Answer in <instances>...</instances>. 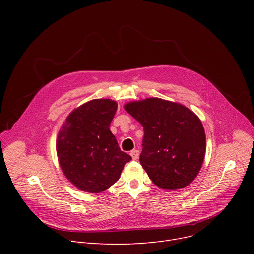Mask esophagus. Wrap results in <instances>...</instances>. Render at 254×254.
<instances>
[{
    "instance_id": "obj_1",
    "label": "esophagus",
    "mask_w": 254,
    "mask_h": 254,
    "mask_svg": "<svg viewBox=\"0 0 254 254\" xmlns=\"http://www.w3.org/2000/svg\"><path fill=\"white\" fill-rule=\"evenodd\" d=\"M129 154H130L131 158H132V159H135V161H136V159H138V158H139V150H137V149L131 150Z\"/></svg>"
}]
</instances>
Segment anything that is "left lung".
<instances>
[{
  "label": "left lung",
  "mask_w": 254,
  "mask_h": 254,
  "mask_svg": "<svg viewBox=\"0 0 254 254\" xmlns=\"http://www.w3.org/2000/svg\"><path fill=\"white\" fill-rule=\"evenodd\" d=\"M125 109L143 126L140 164L161 189L191 183L203 165L206 135L198 117L186 107L158 98L128 103Z\"/></svg>",
  "instance_id": "1"
}]
</instances>
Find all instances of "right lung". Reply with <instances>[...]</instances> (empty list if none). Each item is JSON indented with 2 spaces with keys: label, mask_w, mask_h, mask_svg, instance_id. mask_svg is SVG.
I'll return each instance as SVG.
<instances>
[{
  "label": "right lung",
  "mask_w": 254,
  "mask_h": 254,
  "mask_svg": "<svg viewBox=\"0 0 254 254\" xmlns=\"http://www.w3.org/2000/svg\"><path fill=\"white\" fill-rule=\"evenodd\" d=\"M116 102L92 100L75 109L59 132L57 151L65 177L83 191L98 193L120 177L131 157L120 150L109 127Z\"/></svg>",
  "instance_id": "obj_1"
}]
</instances>
